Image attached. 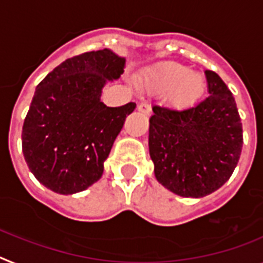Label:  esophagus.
Instances as JSON below:
<instances>
[{
    "label": "esophagus",
    "instance_id": "obj_1",
    "mask_svg": "<svg viewBox=\"0 0 263 263\" xmlns=\"http://www.w3.org/2000/svg\"><path fill=\"white\" fill-rule=\"evenodd\" d=\"M138 109L140 112H143V114L148 115L149 112H151V105H149V103H147V101H143V103H140V104L138 105Z\"/></svg>",
    "mask_w": 263,
    "mask_h": 263
}]
</instances>
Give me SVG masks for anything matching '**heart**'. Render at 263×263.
<instances>
[{"mask_svg":"<svg viewBox=\"0 0 263 263\" xmlns=\"http://www.w3.org/2000/svg\"><path fill=\"white\" fill-rule=\"evenodd\" d=\"M203 79L196 73H190L186 67L179 64H165L159 68L148 79L151 89L165 90L173 89V98L178 104H189L195 100L203 90Z\"/></svg>","mask_w":263,"mask_h":263,"instance_id":"b5f03b06","label":"heart"}]
</instances>
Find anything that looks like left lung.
<instances>
[{"label": "left lung", "instance_id": "obj_1", "mask_svg": "<svg viewBox=\"0 0 263 263\" xmlns=\"http://www.w3.org/2000/svg\"><path fill=\"white\" fill-rule=\"evenodd\" d=\"M209 96L183 109L154 105L148 147L158 182L174 194L200 198L230 179L243 135L233 93L213 70Z\"/></svg>", "mask_w": 263, "mask_h": 263}]
</instances>
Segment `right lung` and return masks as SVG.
Listing matches in <instances>:
<instances>
[{"mask_svg": "<svg viewBox=\"0 0 263 263\" xmlns=\"http://www.w3.org/2000/svg\"><path fill=\"white\" fill-rule=\"evenodd\" d=\"M111 49L70 57L37 85L23 127L25 162L44 186L69 195L98 182L125 118L136 104L107 107V81L124 72Z\"/></svg>", "mask_w": 263, "mask_h": 263, "instance_id": "obj_1", "label": "right lung"}]
</instances>
